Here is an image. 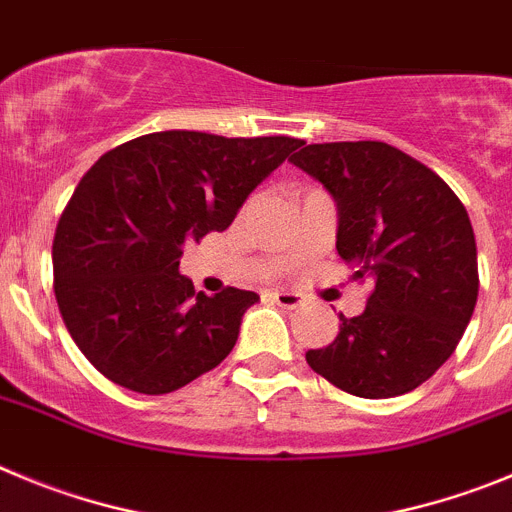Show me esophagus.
<instances>
[{"mask_svg": "<svg viewBox=\"0 0 512 512\" xmlns=\"http://www.w3.org/2000/svg\"><path fill=\"white\" fill-rule=\"evenodd\" d=\"M270 298H273L278 306L288 308V311H293V308L303 306V298L298 296V293H290V290H275V293H270Z\"/></svg>", "mask_w": 512, "mask_h": 512, "instance_id": "34e87169", "label": "esophagus"}]
</instances>
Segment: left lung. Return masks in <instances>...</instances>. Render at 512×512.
Listing matches in <instances>:
<instances>
[{"label": "left lung", "mask_w": 512, "mask_h": 512, "mask_svg": "<svg viewBox=\"0 0 512 512\" xmlns=\"http://www.w3.org/2000/svg\"><path fill=\"white\" fill-rule=\"evenodd\" d=\"M298 147L290 163L336 201V252L370 283L365 311L339 313V334L308 349V367L357 398L411 393L451 357L474 313L480 275L467 209L388 142Z\"/></svg>", "instance_id": "1"}]
</instances>
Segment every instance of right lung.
I'll return each instance as SVG.
<instances>
[{"mask_svg": "<svg viewBox=\"0 0 512 512\" xmlns=\"http://www.w3.org/2000/svg\"><path fill=\"white\" fill-rule=\"evenodd\" d=\"M296 137L168 130L101 155L73 191L53 239L55 301L91 365L127 390L163 395L234 349L257 293H196L183 245L222 232Z\"/></svg>", "mask_w": 512, "mask_h": 512, "instance_id": "obj_1", "label": "right lung"}]
</instances>
